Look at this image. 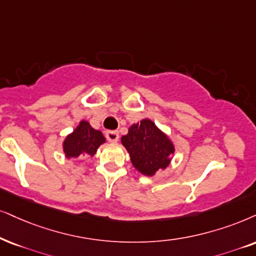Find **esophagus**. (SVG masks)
<instances>
[{
  "label": "esophagus",
  "instance_id": "34e87169",
  "mask_svg": "<svg viewBox=\"0 0 256 256\" xmlns=\"http://www.w3.org/2000/svg\"><path fill=\"white\" fill-rule=\"evenodd\" d=\"M106 138H108V142H112V143H116L119 139V132L114 130H108L106 131Z\"/></svg>",
  "mask_w": 256,
  "mask_h": 256
}]
</instances>
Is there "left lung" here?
Segmentation results:
<instances>
[{
  "instance_id": "left-lung-1",
  "label": "left lung",
  "mask_w": 256,
  "mask_h": 256,
  "mask_svg": "<svg viewBox=\"0 0 256 256\" xmlns=\"http://www.w3.org/2000/svg\"><path fill=\"white\" fill-rule=\"evenodd\" d=\"M122 143L130 154L134 166L146 176L166 169L174 151L169 138L148 119L132 125L128 134L122 137Z\"/></svg>"
}]
</instances>
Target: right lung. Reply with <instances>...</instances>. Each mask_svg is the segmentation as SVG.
<instances>
[{"mask_svg":"<svg viewBox=\"0 0 256 256\" xmlns=\"http://www.w3.org/2000/svg\"><path fill=\"white\" fill-rule=\"evenodd\" d=\"M105 143V137L98 130H94L88 122H80L72 134L64 139V151L67 158L84 156H94L98 148Z\"/></svg>","mask_w":256,"mask_h":256,"instance_id":"obj_1","label":"right lung"}]
</instances>
